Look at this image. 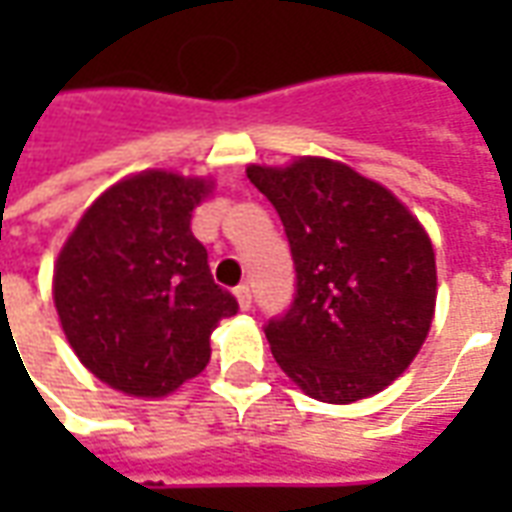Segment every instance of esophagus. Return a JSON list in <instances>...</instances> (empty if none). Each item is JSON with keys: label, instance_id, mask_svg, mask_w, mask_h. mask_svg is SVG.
I'll list each match as a JSON object with an SVG mask.
<instances>
[{"label": "esophagus", "instance_id": "esophagus-1", "mask_svg": "<svg viewBox=\"0 0 512 512\" xmlns=\"http://www.w3.org/2000/svg\"><path fill=\"white\" fill-rule=\"evenodd\" d=\"M235 299H238V304H241V310H249L252 307V288L249 285H238L235 288Z\"/></svg>", "mask_w": 512, "mask_h": 512}]
</instances>
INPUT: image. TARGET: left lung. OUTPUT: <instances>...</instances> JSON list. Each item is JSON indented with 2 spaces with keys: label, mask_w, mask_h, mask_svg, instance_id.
<instances>
[{
  "label": "left lung",
  "mask_w": 512,
  "mask_h": 512,
  "mask_svg": "<svg viewBox=\"0 0 512 512\" xmlns=\"http://www.w3.org/2000/svg\"><path fill=\"white\" fill-rule=\"evenodd\" d=\"M246 178L279 213L296 266L290 307L263 326L277 365L323 403L381 392L430 332L428 233L392 191L329 158L252 164Z\"/></svg>",
  "instance_id": "8db88e82"
}]
</instances>
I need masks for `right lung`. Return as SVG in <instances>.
<instances>
[{"mask_svg": "<svg viewBox=\"0 0 512 512\" xmlns=\"http://www.w3.org/2000/svg\"><path fill=\"white\" fill-rule=\"evenodd\" d=\"M200 178L142 172L87 208L54 268L62 332L82 365L134 397H161L205 370L211 334L238 312L219 288L191 211Z\"/></svg>", "mask_w": 512, "mask_h": 512, "instance_id": "1", "label": "right lung"}]
</instances>
